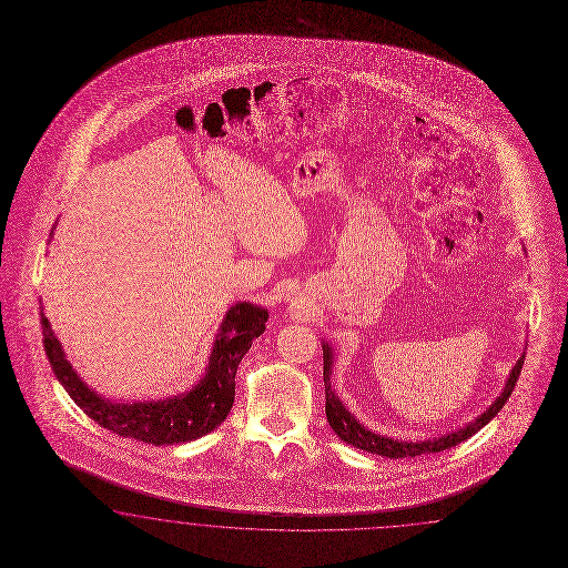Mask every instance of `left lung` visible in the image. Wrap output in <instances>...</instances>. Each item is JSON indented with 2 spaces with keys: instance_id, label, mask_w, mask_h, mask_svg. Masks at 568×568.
<instances>
[{
  "instance_id": "8db88e82",
  "label": "left lung",
  "mask_w": 568,
  "mask_h": 568,
  "mask_svg": "<svg viewBox=\"0 0 568 568\" xmlns=\"http://www.w3.org/2000/svg\"><path fill=\"white\" fill-rule=\"evenodd\" d=\"M324 355V393H326V417L331 428L335 429L338 438L347 445L368 450L374 455H383V457H390V459H405V457H417V455H426V453H440L446 448L459 445L463 440L471 438L476 432L484 428L490 422L494 415L498 414L505 407L506 400L510 397V393L515 390V384L519 381L521 374L523 355L521 359L517 362V366L510 372L508 381H506L505 390L498 399L491 403L490 409H486L484 414L477 417L476 422H471L469 426H465L457 432H450L440 438L434 440H422V443H403V440H393V438H384L381 434H374L369 429L364 428L352 414L343 407V403L338 400L337 395L331 388V349L328 345H323Z\"/></svg>"
}]
</instances>
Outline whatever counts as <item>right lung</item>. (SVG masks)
<instances>
[{
	"label": "right lung",
	"mask_w": 568,
	"mask_h": 568,
	"mask_svg": "<svg viewBox=\"0 0 568 568\" xmlns=\"http://www.w3.org/2000/svg\"><path fill=\"white\" fill-rule=\"evenodd\" d=\"M268 312L252 304H235L221 324L209 372L190 393L175 399L156 403H108L94 395L77 372L65 362L62 345L53 335L45 314L41 312L43 345L49 364L68 395L99 426L123 438H134L149 445L190 443L213 432L233 407L235 372L256 337L264 333Z\"/></svg>",
	"instance_id": "add662e5"
}]
</instances>
